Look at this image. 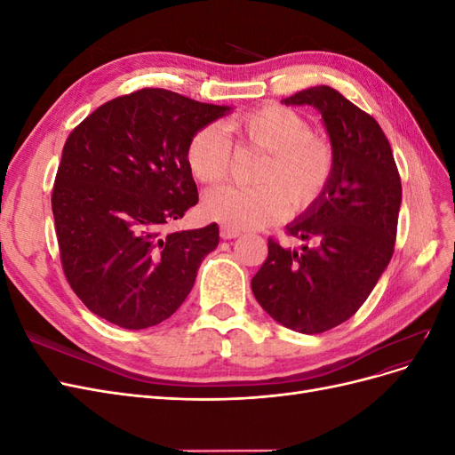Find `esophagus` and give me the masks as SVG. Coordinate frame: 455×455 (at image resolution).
Returning <instances> with one entry per match:
<instances>
[{
	"label": "esophagus",
	"instance_id": "1",
	"mask_svg": "<svg viewBox=\"0 0 455 455\" xmlns=\"http://www.w3.org/2000/svg\"><path fill=\"white\" fill-rule=\"evenodd\" d=\"M220 235H222V239H235V237L243 235V231L228 228V226H222V229H220Z\"/></svg>",
	"mask_w": 455,
	"mask_h": 455
}]
</instances>
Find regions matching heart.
I'll list each match as a JSON object with an SVG mask.
<instances>
[{
  "label": "heart",
  "mask_w": 455,
  "mask_h": 455,
  "mask_svg": "<svg viewBox=\"0 0 455 455\" xmlns=\"http://www.w3.org/2000/svg\"><path fill=\"white\" fill-rule=\"evenodd\" d=\"M226 129L267 154V161L254 176L259 186L206 191L203 209L216 222L233 229L259 228L281 218L286 204L301 211L323 194L334 169L332 148L294 109L264 106L231 119ZM226 129L206 125L189 140V169L204 184L222 182L229 172L233 144Z\"/></svg>",
  "instance_id": "1"
}]
</instances>
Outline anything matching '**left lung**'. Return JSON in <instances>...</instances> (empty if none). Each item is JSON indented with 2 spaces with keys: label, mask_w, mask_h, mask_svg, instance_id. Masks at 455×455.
<instances>
[{
  "label": "left lung",
  "mask_w": 455,
  "mask_h": 455,
  "mask_svg": "<svg viewBox=\"0 0 455 455\" xmlns=\"http://www.w3.org/2000/svg\"><path fill=\"white\" fill-rule=\"evenodd\" d=\"M283 102L321 114L334 169L323 194L286 226L304 244L284 249L269 239L267 259L251 286L271 319L321 334L359 311L389 266L403 186L378 121L341 92L316 85Z\"/></svg>",
  "instance_id": "8db88e82"
}]
</instances>
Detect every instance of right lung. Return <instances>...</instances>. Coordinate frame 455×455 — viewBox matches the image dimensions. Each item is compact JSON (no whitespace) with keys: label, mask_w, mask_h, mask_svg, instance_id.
<instances>
[{"label":"right lung","mask_w":455,"mask_h":455,"mask_svg":"<svg viewBox=\"0 0 455 455\" xmlns=\"http://www.w3.org/2000/svg\"><path fill=\"white\" fill-rule=\"evenodd\" d=\"M231 109L142 89L102 104L68 136L51 204L64 275L89 311L142 330L184 304L220 231L167 226L199 201L189 140Z\"/></svg>","instance_id":"obj_1"}]
</instances>
